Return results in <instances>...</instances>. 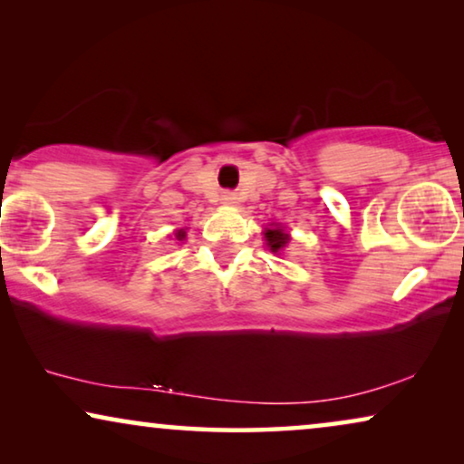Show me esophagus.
<instances>
[{"instance_id":"1","label":"esophagus","mask_w":464,"mask_h":464,"mask_svg":"<svg viewBox=\"0 0 464 464\" xmlns=\"http://www.w3.org/2000/svg\"><path fill=\"white\" fill-rule=\"evenodd\" d=\"M221 200L227 202V205H232V202H237V194H234V192H224V194H221Z\"/></svg>"}]
</instances>
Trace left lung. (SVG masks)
<instances>
[{
    "instance_id": "obj_1",
    "label": "left lung",
    "mask_w": 464,
    "mask_h": 464,
    "mask_svg": "<svg viewBox=\"0 0 464 464\" xmlns=\"http://www.w3.org/2000/svg\"><path fill=\"white\" fill-rule=\"evenodd\" d=\"M266 240H268L270 251H278V249H283L285 245H287L289 238L283 230H268V232H266Z\"/></svg>"
}]
</instances>
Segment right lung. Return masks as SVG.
<instances>
[{
    "instance_id": "add662e5",
    "label": "right lung",
    "mask_w": 464,
    "mask_h": 464,
    "mask_svg": "<svg viewBox=\"0 0 464 464\" xmlns=\"http://www.w3.org/2000/svg\"><path fill=\"white\" fill-rule=\"evenodd\" d=\"M183 237H186V234H183V230H179V232H177V238H179V240H181Z\"/></svg>"
}]
</instances>
